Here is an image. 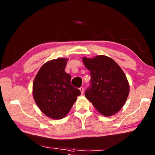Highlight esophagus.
Returning <instances> with one entry per match:
<instances>
[{
  "instance_id": "esophagus-1",
  "label": "esophagus",
  "mask_w": 155,
  "mask_h": 155,
  "mask_svg": "<svg viewBox=\"0 0 155 155\" xmlns=\"http://www.w3.org/2000/svg\"><path fill=\"white\" fill-rule=\"evenodd\" d=\"M79 90H80V91H81V94H83V92H84V88H83V87H81L79 88Z\"/></svg>"
}]
</instances>
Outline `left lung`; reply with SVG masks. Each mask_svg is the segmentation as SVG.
Segmentation results:
<instances>
[{
	"mask_svg": "<svg viewBox=\"0 0 155 155\" xmlns=\"http://www.w3.org/2000/svg\"><path fill=\"white\" fill-rule=\"evenodd\" d=\"M83 61L91 75L85 97L104 116L116 114L129 94V84L124 72L114 59L104 55L83 57Z\"/></svg>",
	"mask_w": 155,
	"mask_h": 155,
	"instance_id": "1",
	"label": "left lung"
}]
</instances>
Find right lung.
<instances>
[{"mask_svg":"<svg viewBox=\"0 0 155 155\" xmlns=\"http://www.w3.org/2000/svg\"><path fill=\"white\" fill-rule=\"evenodd\" d=\"M68 59L58 58L44 64L33 83V96L41 112L52 119L64 117L81 95L70 83L71 76L65 72Z\"/></svg>","mask_w":155,"mask_h":155,"instance_id":"1","label":"right lung"}]
</instances>
